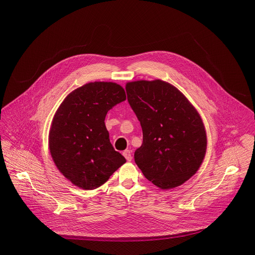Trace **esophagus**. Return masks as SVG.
<instances>
[{
    "mask_svg": "<svg viewBox=\"0 0 255 255\" xmlns=\"http://www.w3.org/2000/svg\"><path fill=\"white\" fill-rule=\"evenodd\" d=\"M123 155L125 156V158L127 159V161H131L132 160V155H131V151L130 150H125L123 152Z\"/></svg>",
    "mask_w": 255,
    "mask_h": 255,
    "instance_id": "obj_1",
    "label": "esophagus"
}]
</instances>
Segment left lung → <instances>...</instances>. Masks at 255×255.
<instances>
[{
    "mask_svg": "<svg viewBox=\"0 0 255 255\" xmlns=\"http://www.w3.org/2000/svg\"><path fill=\"white\" fill-rule=\"evenodd\" d=\"M126 92L143 133L142 145L134 153L136 164L162 190L183 185L206 154L200 114L183 93L160 80L127 83Z\"/></svg>",
    "mask_w": 255,
    "mask_h": 255,
    "instance_id": "8db88e82",
    "label": "left lung"
}]
</instances>
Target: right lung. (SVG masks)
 <instances>
[{
    "mask_svg": "<svg viewBox=\"0 0 255 255\" xmlns=\"http://www.w3.org/2000/svg\"><path fill=\"white\" fill-rule=\"evenodd\" d=\"M125 100L120 85L94 82L72 91L57 109L49 131L50 154L75 186L95 190L126 162L105 125L108 111Z\"/></svg>",
    "mask_w": 255,
    "mask_h": 255,
    "instance_id": "add662e5",
    "label": "right lung"
}]
</instances>
